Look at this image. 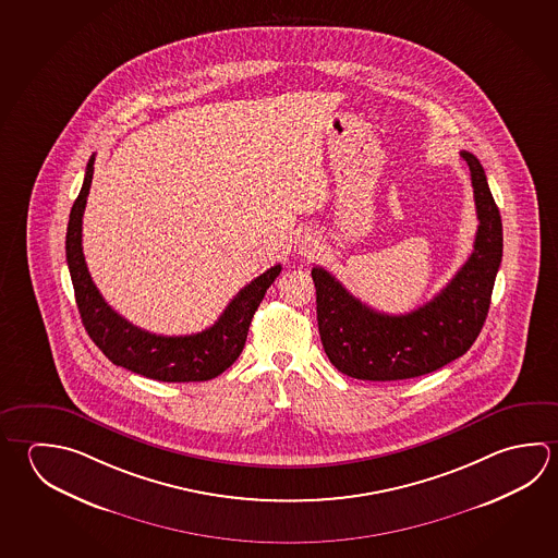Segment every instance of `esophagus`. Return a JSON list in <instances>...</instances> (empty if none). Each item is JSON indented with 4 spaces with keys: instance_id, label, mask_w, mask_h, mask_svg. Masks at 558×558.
<instances>
[{
    "instance_id": "esophagus-1",
    "label": "esophagus",
    "mask_w": 558,
    "mask_h": 558,
    "mask_svg": "<svg viewBox=\"0 0 558 558\" xmlns=\"http://www.w3.org/2000/svg\"><path fill=\"white\" fill-rule=\"evenodd\" d=\"M315 248H317V239L310 233H300L295 239V251L300 255H313Z\"/></svg>"
}]
</instances>
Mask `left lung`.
<instances>
[{"mask_svg": "<svg viewBox=\"0 0 558 558\" xmlns=\"http://www.w3.org/2000/svg\"><path fill=\"white\" fill-rule=\"evenodd\" d=\"M474 187V251L430 302L405 315L376 312L322 266L312 270L323 349L337 371L356 380H408L439 371L469 351L486 322L504 251L501 217L484 168L462 150Z\"/></svg>", "mask_w": 558, "mask_h": 558, "instance_id": "8db88e82", "label": "left lung"}]
</instances>
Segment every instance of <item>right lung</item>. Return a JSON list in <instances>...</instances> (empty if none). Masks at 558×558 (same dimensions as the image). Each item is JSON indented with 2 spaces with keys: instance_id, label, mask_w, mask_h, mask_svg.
Listing matches in <instances>:
<instances>
[{
  "instance_id": "right-lung-1",
  "label": "right lung",
  "mask_w": 558,
  "mask_h": 558,
  "mask_svg": "<svg viewBox=\"0 0 558 558\" xmlns=\"http://www.w3.org/2000/svg\"><path fill=\"white\" fill-rule=\"evenodd\" d=\"M92 155L84 184L70 211L66 231V263L78 303L80 317L89 339L109 361L128 371L158 381H206L226 372L245 347L253 322L266 290L282 272V266L268 268L265 275L246 283L229 302L226 312L206 331L184 337H165L138 329L109 307L92 280L82 253V217L94 177Z\"/></svg>"
}]
</instances>
